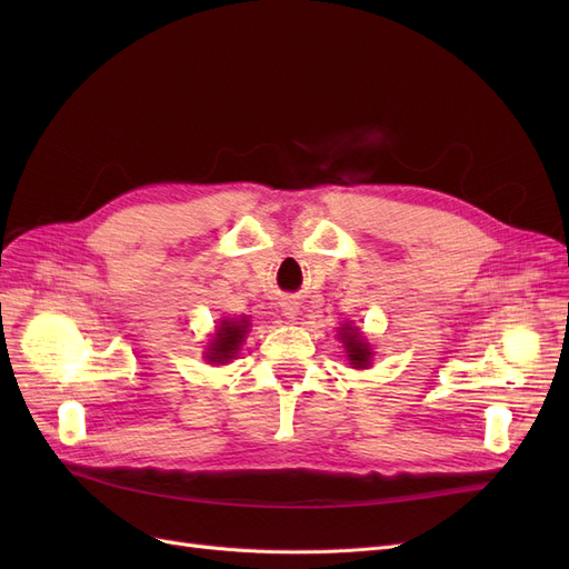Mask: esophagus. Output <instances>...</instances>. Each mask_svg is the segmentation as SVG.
<instances>
[{"mask_svg": "<svg viewBox=\"0 0 569 569\" xmlns=\"http://www.w3.org/2000/svg\"><path fill=\"white\" fill-rule=\"evenodd\" d=\"M284 316L287 318H297L299 316V306L295 301H287L284 303Z\"/></svg>", "mask_w": 569, "mask_h": 569, "instance_id": "1", "label": "esophagus"}]
</instances>
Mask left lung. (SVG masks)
<instances>
[{
  "label": "left lung",
  "instance_id": "1",
  "mask_svg": "<svg viewBox=\"0 0 569 569\" xmlns=\"http://www.w3.org/2000/svg\"><path fill=\"white\" fill-rule=\"evenodd\" d=\"M341 337H343V343H347V353H349V360L353 363V368H366L370 360L368 343L356 332H343Z\"/></svg>",
  "mask_w": 569,
  "mask_h": 569
}]
</instances>
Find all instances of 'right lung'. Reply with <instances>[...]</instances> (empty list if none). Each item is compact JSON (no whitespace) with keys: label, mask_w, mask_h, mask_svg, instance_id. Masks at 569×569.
<instances>
[{"label":"right lung","mask_w":569,"mask_h":569,"mask_svg":"<svg viewBox=\"0 0 569 569\" xmlns=\"http://www.w3.org/2000/svg\"><path fill=\"white\" fill-rule=\"evenodd\" d=\"M247 332V320L242 322H222L218 327V335L211 341V353L209 360H228L232 358V353L239 349V341H242Z\"/></svg>","instance_id":"add662e5"}]
</instances>
